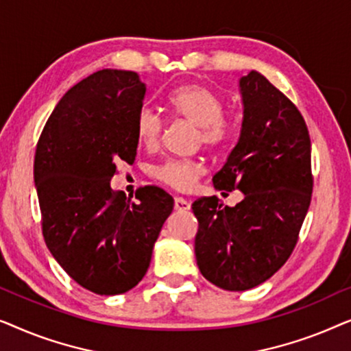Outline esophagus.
<instances>
[{
	"instance_id": "obj_1",
	"label": "esophagus",
	"mask_w": 351,
	"mask_h": 351,
	"mask_svg": "<svg viewBox=\"0 0 351 351\" xmlns=\"http://www.w3.org/2000/svg\"><path fill=\"white\" fill-rule=\"evenodd\" d=\"M174 208L176 210H189L190 209V201H186L185 198H180V196H177L174 199Z\"/></svg>"
}]
</instances>
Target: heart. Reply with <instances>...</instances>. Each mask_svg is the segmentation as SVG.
Listing matches in <instances>:
<instances>
[{
  "instance_id": "1",
  "label": "heart",
  "mask_w": 351,
  "mask_h": 351,
  "mask_svg": "<svg viewBox=\"0 0 351 351\" xmlns=\"http://www.w3.org/2000/svg\"><path fill=\"white\" fill-rule=\"evenodd\" d=\"M167 107L176 118L193 124L198 129V141L209 148H219L234 134V119L223 113V99L208 86L199 83L182 84L167 97ZM165 121L155 110L143 107L136 118L138 142L147 148L158 145ZM206 167L196 160H167L152 169V176L179 191L193 189L204 176Z\"/></svg>"
}]
</instances>
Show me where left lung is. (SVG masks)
I'll use <instances>...</instances> for the list:
<instances>
[{
	"instance_id": "8db88e82",
	"label": "left lung",
	"mask_w": 351,
	"mask_h": 351,
	"mask_svg": "<svg viewBox=\"0 0 351 351\" xmlns=\"http://www.w3.org/2000/svg\"><path fill=\"white\" fill-rule=\"evenodd\" d=\"M239 90L241 134L213 182L217 190H241L244 198L233 208L217 196L191 204L196 263L225 291L252 289L285 265L313 190L308 129L295 105L254 70L239 80Z\"/></svg>"
}]
</instances>
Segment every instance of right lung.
Listing matches in <instances>:
<instances>
[{
	"instance_id": "obj_1",
	"label": "right lung",
	"mask_w": 351,
	"mask_h": 351,
	"mask_svg": "<svg viewBox=\"0 0 351 351\" xmlns=\"http://www.w3.org/2000/svg\"><path fill=\"white\" fill-rule=\"evenodd\" d=\"M145 93L136 71H95L60 99L36 145L33 174L46 246L71 280L99 295L138 285L174 209L160 186L138 189L137 201L110 186L118 162L136 160Z\"/></svg>"
}]
</instances>
